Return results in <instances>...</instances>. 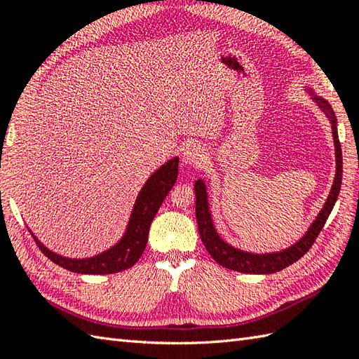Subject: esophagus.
<instances>
[{"mask_svg":"<svg viewBox=\"0 0 359 359\" xmlns=\"http://www.w3.org/2000/svg\"><path fill=\"white\" fill-rule=\"evenodd\" d=\"M182 158H184V163L191 165V166H202L205 154L201 144L197 143H188L182 152Z\"/></svg>","mask_w":359,"mask_h":359,"instance_id":"esophagus-1","label":"esophagus"}]
</instances>
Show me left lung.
<instances>
[{
	"instance_id": "obj_1",
	"label": "left lung",
	"mask_w": 359,
	"mask_h": 359,
	"mask_svg": "<svg viewBox=\"0 0 359 359\" xmlns=\"http://www.w3.org/2000/svg\"><path fill=\"white\" fill-rule=\"evenodd\" d=\"M309 93L311 95V100H313L319 108L324 111L327 118L330 120L332 131H333V142H334V156H337V174H334L330 194L327 197L323 210L319 211L318 217L313 220V224L310 225L307 233L304 234L302 238L294 243V245L282 251H276V253H265V255L247 253V251L231 247L230 243H226L225 241L220 239L215 225H212L207 188H205L203 180L199 179L194 184L196 219H197V226H199L201 239L203 242L205 248H207V251L211 255V257L215 259L219 265L225 266L228 270H234L241 273H253V274H270V273H276L287 269L288 265H292L293 262L297 261V259H301L304 255H306L310 250V247L313 245L318 234L323 230L327 217L330 216L334 202L338 199L341 182H342V151H341V143L338 139L337 116H334L329 102L315 95V93L311 89H309Z\"/></svg>"
}]
</instances>
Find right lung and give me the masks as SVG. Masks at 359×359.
Wrapping results in <instances>:
<instances>
[{
    "mask_svg": "<svg viewBox=\"0 0 359 359\" xmlns=\"http://www.w3.org/2000/svg\"><path fill=\"white\" fill-rule=\"evenodd\" d=\"M177 171L179 158L174 157L151 175L147 184L143 185L139 196H137L131 219H129L123 238L120 239L117 245H114L108 251H104V253L88 259L63 257L46 248L32 233L36 245L40 247L44 256H48L52 262L74 273L111 274L131 269L139 261L144 247H147L152 219H154L160 205H162L165 197L174 187L175 180H177Z\"/></svg>",
    "mask_w": 359,
    "mask_h": 359,
    "instance_id": "add662e5",
    "label": "right lung"
}]
</instances>
